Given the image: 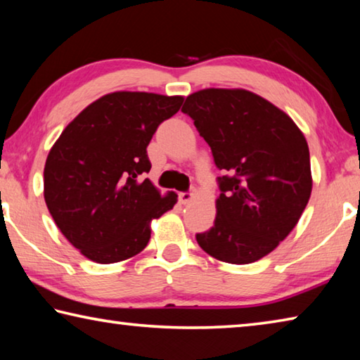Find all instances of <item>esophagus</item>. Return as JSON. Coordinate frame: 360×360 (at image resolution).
Returning <instances> with one entry per match:
<instances>
[{
  "label": "esophagus",
  "mask_w": 360,
  "mask_h": 360,
  "mask_svg": "<svg viewBox=\"0 0 360 360\" xmlns=\"http://www.w3.org/2000/svg\"><path fill=\"white\" fill-rule=\"evenodd\" d=\"M193 192H181L179 193V202L182 203V205H187L188 202H191V200L193 198Z\"/></svg>",
  "instance_id": "obj_1"
}]
</instances>
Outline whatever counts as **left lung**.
Wrapping results in <instances>:
<instances>
[{"instance_id":"1","label":"left lung","mask_w":360,"mask_h":360,"mask_svg":"<svg viewBox=\"0 0 360 360\" xmlns=\"http://www.w3.org/2000/svg\"><path fill=\"white\" fill-rule=\"evenodd\" d=\"M224 176L214 225L197 241L227 264H251L288 236L311 195L307 139L288 114L248 90L206 89L181 109Z\"/></svg>"}]
</instances>
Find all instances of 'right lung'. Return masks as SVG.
Returning a JSON list of instances; mask_svg holds the SVG:
<instances>
[{
    "label": "right lung",
    "instance_id": "add662e5",
    "mask_svg": "<svg viewBox=\"0 0 360 360\" xmlns=\"http://www.w3.org/2000/svg\"><path fill=\"white\" fill-rule=\"evenodd\" d=\"M184 98L114 92L87 106L53 144L44 168V198L57 227L96 264L133 257L148 246L149 224L172 210L149 179L148 146Z\"/></svg>",
    "mask_w": 360,
    "mask_h": 360
}]
</instances>
